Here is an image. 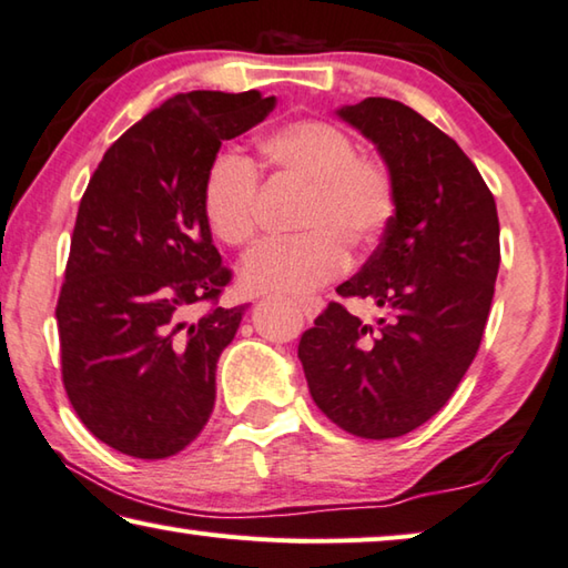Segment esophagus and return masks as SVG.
<instances>
[{
  "mask_svg": "<svg viewBox=\"0 0 568 568\" xmlns=\"http://www.w3.org/2000/svg\"><path fill=\"white\" fill-rule=\"evenodd\" d=\"M322 306H324V302L320 300V296H306V300L300 302V312L304 314V320L312 322L322 312Z\"/></svg>",
  "mask_w": 568,
  "mask_h": 568,
  "instance_id": "esophagus-1",
  "label": "esophagus"
}]
</instances>
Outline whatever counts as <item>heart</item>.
I'll list each match as a JSON object with an SVG mask.
<instances>
[{"mask_svg": "<svg viewBox=\"0 0 568 568\" xmlns=\"http://www.w3.org/2000/svg\"><path fill=\"white\" fill-rule=\"evenodd\" d=\"M258 165L276 179L306 189L294 241L251 251L239 272L251 296H304L320 290L349 264L352 246L383 234L397 206L395 175L385 161L357 153L345 130L317 118L284 123L258 141ZM258 175L251 161L223 153L203 179V219L213 239L246 246L254 239Z\"/></svg>", "mask_w": 568, "mask_h": 568, "instance_id": "b5f03b06", "label": "heart"}]
</instances>
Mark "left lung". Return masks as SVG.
Segmentation results:
<instances>
[{"mask_svg":"<svg viewBox=\"0 0 568 568\" xmlns=\"http://www.w3.org/2000/svg\"><path fill=\"white\" fill-rule=\"evenodd\" d=\"M337 115L377 145L397 206L342 296L383 310L375 324L329 302L302 334L312 399L357 438L387 440L448 403L480 347L500 264L494 193L460 145L413 108L365 98Z\"/></svg>","mask_w":568,"mask_h":568,"instance_id":"8db88e82","label":"left lung"}]
</instances>
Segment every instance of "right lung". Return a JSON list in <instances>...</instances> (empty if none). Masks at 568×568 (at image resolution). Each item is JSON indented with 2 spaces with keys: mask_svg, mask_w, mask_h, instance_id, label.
Here are the masks:
<instances>
[{
  "mask_svg": "<svg viewBox=\"0 0 568 568\" xmlns=\"http://www.w3.org/2000/svg\"><path fill=\"white\" fill-rule=\"evenodd\" d=\"M274 105L256 90L175 95L92 173L54 317L70 403L110 448L161 460L209 423L216 362L246 306H216L231 272L203 219V179L221 143ZM201 301L214 306L191 323Z\"/></svg>",
  "mask_w": 568,
  "mask_h": 568,
  "instance_id": "add662e5",
  "label": "right lung"
}]
</instances>
